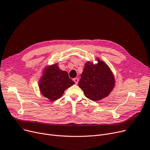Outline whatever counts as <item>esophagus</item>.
<instances>
[{
    "label": "esophagus",
    "mask_w": 150,
    "mask_h": 150,
    "mask_svg": "<svg viewBox=\"0 0 150 150\" xmlns=\"http://www.w3.org/2000/svg\"><path fill=\"white\" fill-rule=\"evenodd\" d=\"M73 80H74V82H75V83H76V85L78 83V82H79V79H78V78L76 77V78H74V79H73Z\"/></svg>",
    "instance_id": "34e87169"
}]
</instances>
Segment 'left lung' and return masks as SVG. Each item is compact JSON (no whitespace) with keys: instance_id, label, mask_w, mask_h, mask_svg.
I'll list each match as a JSON object with an SVG mask.
<instances>
[{"instance_id":"1","label":"left lung","mask_w":150,"mask_h":150,"mask_svg":"<svg viewBox=\"0 0 150 150\" xmlns=\"http://www.w3.org/2000/svg\"><path fill=\"white\" fill-rule=\"evenodd\" d=\"M97 60V64L86 62L79 82L85 96L94 101L108 97L115 86V78L110 68L99 58Z\"/></svg>"}]
</instances>
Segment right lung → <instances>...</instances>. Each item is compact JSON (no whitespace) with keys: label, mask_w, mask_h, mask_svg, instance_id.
<instances>
[{"label":"right lung","mask_w":150,"mask_h":150,"mask_svg":"<svg viewBox=\"0 0 150 150\" xmlns=\"http://www.w3.org/2000/svg\"><path fill=\"white\" fill-rule=\"evenodd\" d=\"M43 71L38 84L40 90L44 97L51 101L61 97L65 90L75 83L56 63L45 67Z\"/></svg>","instance_id":"obj_1"}]
</instances>
